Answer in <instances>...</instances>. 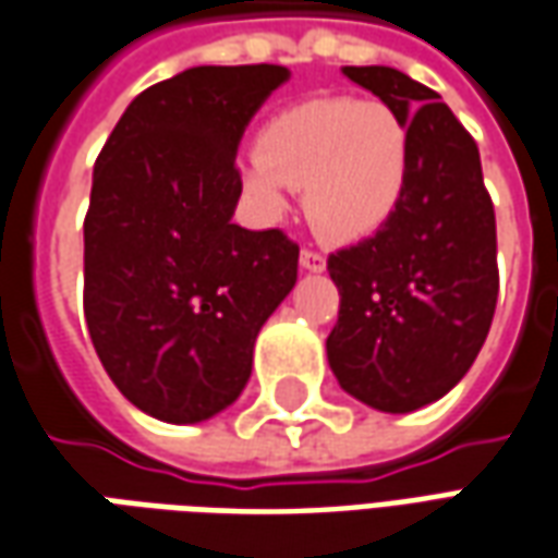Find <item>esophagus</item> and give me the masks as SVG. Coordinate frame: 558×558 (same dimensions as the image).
<instances>
[{"mask_svg":"<svg viewBox=\"0 0 558 558\" xmlns=\"http://www.w3.org/2000/svg\"><path fill=\"white\" fill-rule=\"evenodd\" d=\"M300 267L310 272H322L327 267V260H324L322 252H315V248H303L300 252Z\"/></svg>","mask_w":558,"mask_h":558,"instance_id":"34e87169","label":"esophagus"}]
</instances>
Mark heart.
Returning a JSON list of instances; mask_svg holds the SVG:
<instances>
[{
	"label": "heart",
	"mask_w": 558,
	"mask_h": 558,
	"mask_svg": "<svg viewBox=\"0 0 558 558\" xmlns=\"http://www.w3.org/2000/svg\"><path fill=\"white\" fill-rule=\"evenodd\" d=\"M236 171L264 222H279L294 189H303L312 228L333 243H357L381 231L402 204L409 129L385 101L310 98L267 120Z\"/></svg>",
	"instance_id": "b5f03b06"
}]
</instances>
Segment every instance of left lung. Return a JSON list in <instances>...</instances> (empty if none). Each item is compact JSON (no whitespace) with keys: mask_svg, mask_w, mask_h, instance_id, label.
Returning <instances> with one entry per match:
<instances>
[{"mask_svg":"<svg viewBox=\"0 0 558 558\" xmlns=\"http://www.w3.org/2000/svg\"><path fill=\"white\" fill-rule=\"evenodd\" d=\"M342 74L409 129V185L393 219L327 258L339 322L327 361L345 393L387 414L424 409L469 373L499 298L496 213L472 134L424 83L387 65Z\"/></svg>","mask_w":558,"mask_h":558,"instance_id":"obj_1","label":"left lung"}]
</instances>
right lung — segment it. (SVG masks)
<instances>
[{
  "mask_svg": "<svg viewBox=\"0 0 558 558\" xmlns=\"http://www.w3.org/2000/svg\"><path fill=\"white\" fill-rule=\"evenodd\" d=\"M286 65H197L144 89L110 132L83 222V312L110 381L165 424L234 402L298 243L231 222L236 144Z\"/></svg>",
  "mask_w": 558,
  "mask_h": 558,
  "instance_id": "right-lung-1",
  "label": "right lung"
}]
</instances>
